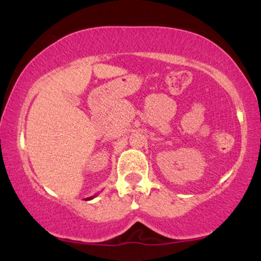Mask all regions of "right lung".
Instances as JSON below:
<instances>
[{
	"mask_svg": "<svg viewBox=\"0 0 261 261\" xmlns=\"http://www.w3.org/2000/svg\"><path fill=\"white\" fill-rule=\"evenodd\" d=\"M91 198H94V197H89V198H87V199H91Z\"/></svg>",
	"mask_w": 261,
	"mask_h": 261,
	"instance_id": "1",
	"label": "right lung"
}]
</instances>
